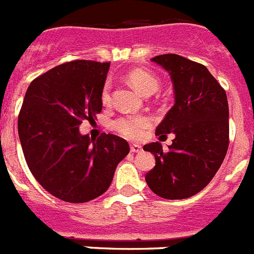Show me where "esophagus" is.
I'll list each match as a JSON object with an SVG mask.
<instances>
[{"instance_id":"34e87169","label":"esophagus","mask_w":254,"mask_h":254,"mask_svg":"<svg viewBox=\"0 0 254 254\" xmlns=\"http://www.w3.org/2000/svg\"><path fill=\"white\" fill-rule=\"evenodd\" d=\"M131 151L132 153H141L142 148L140 145H136V144H132L131 145Z\"/></svg>"}]
</instances>
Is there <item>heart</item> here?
Listing matches in <instances>:
<instances>
[{"label":"heart","instance_id":"heart-1","mask_svg":"<svg viewBox=\"0 0 254 254\" xmlns=\"http://www.w3.org/2000/svg\"><path fill=\"white\" fill-rule=\"evenodd\" d=\"M128 79L141 94L151 95L159 87V81L155 75L142 69H135L128 73ZM112 86L109 82L104 84L103 91H101V103L109 104L112 100ZM151 121L149 117L142 116V114H125V116L118 117L114 119L113 127L118 133L131 140H138L141 138L142 133L149 126Z\"/></svg>","mask_w":254,"mask_h":254}]
</instances>
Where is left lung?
I'll list each match as a JSON object with an SVG mask.
<instances>
[{"instance_id":"obj_1","label":"left lung","mask_w":254,"mask_h":254,"mask_svg":"<svg viewBox=\"0 0 254 254\" xmlns=\"http://www.w3.org/2000/svg\"><path fill=\"white\" fill-rule=\"evenodd\" d=\"M173 82L175 105L155 129L167 137L175 133L164 151L159 141L145 145L155 157V167L145 176L151 191L164 199H186L211 183L229 148V104L226 92L204 65L176 54L153 58Z\"/></svg>"}]
</instances>
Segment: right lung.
Listing matches in <instances>:
<instances>
[{"label": "right lung", "instance_id": "right-lung-1", "mask_svg": "<svg viewBox=\"0 0 254 254\" xmlns=\"http://www.w3.org/2000/svg\"><path fill=\"white\" fill-rule=\"evenodd\" d=\"M110 63L73 60L29 84L18 117L24 158L34 179L55 198L84 203L100 196L129 153L125 138L79 133L103 109L101 91Z\"/></svg>", "mask_w": 254, "mask_h": 254}]
</instances>
